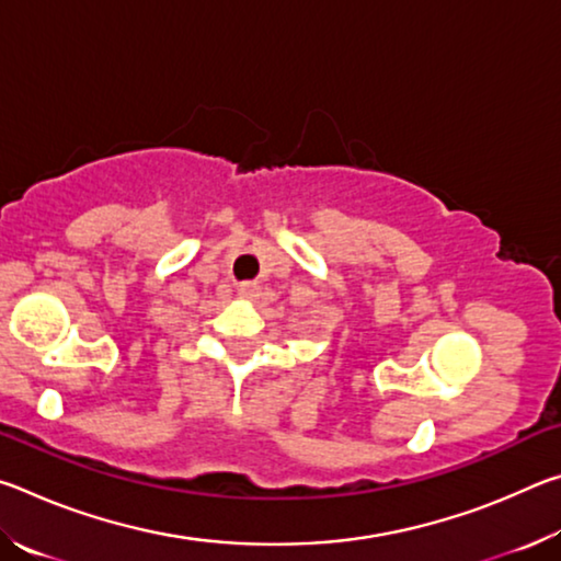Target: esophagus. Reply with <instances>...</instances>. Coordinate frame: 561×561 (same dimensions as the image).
<instances>
[{
    "label": "esophagus",
    "instance_id": "34e87169",
    "mask_svg": "<svg viewBox=\"0 0 561 561\" xmlns=\"http://www.w3.org/2000/svg\"><path fill=\"white\" fill-rule=\"evenodd\" d=\"M237 294H240V299H244V301H252V299L257 297V294H260V289H257V284L244 282V284H240V289H237Z\"/></svg>",
    "mask_w": 561,
    "mask_h": 561
}]
</instances>
